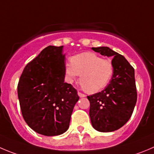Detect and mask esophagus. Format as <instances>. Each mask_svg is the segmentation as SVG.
<instances>
[{"label": "esophagus", "instance_id": "34e87169", "mask_svg": "<svg viewBox=\"0 0 154 154\" xmlns=\"http://www.w3.org/2000/svg\"><path fill=\"white\" fill-rule=\"evenodd\" d=\"M78 94L80 97H85V94H84L81 93V92H79V91H78Z\"/></svg>", "mask_w": 154, "mask_h": 154}]
</instances>
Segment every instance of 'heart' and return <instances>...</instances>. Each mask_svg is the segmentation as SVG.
Segmentation results:
<instances>
[{"label": "heart", "instance_id": "obj_1", "mask_svg": "<svg viewBox=\"0 0 154 154\" xmlns=\"http://www.w3.org/2000/svg\"><path fill=\"white\" fill-rule=\"evenodd\" d=\"M66 80L72 84L78 80L85 91L94 93L101 91L110 82L114 66L109 60L103 59L93 53H84L71 58L65 63Z\"/></svg>", "mask_w": 154, "mask_h": 154}]
</instances>
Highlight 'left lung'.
<instances>
[{"label":"left lung","mask_w":154,"mask_h":154,"mask_svg":"<svg viewBox=\"0 0 154 154\" xmlns=\"http://www.w3.org/2000/svg\"><path fill=\"white\" fill-rule=\"evenodd\" d=\"M101 55L112 57L114 73L102 91L88 96L92 126L100 132H109L123 126L131 116L136 101L134 69L122 55L108 47L92 48Z\"/></svg>","instance_id":"left-lung-1"}]
</instances>
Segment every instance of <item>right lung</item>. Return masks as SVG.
Returning <instances> with one entry per match:
<instances>
[{"label": "right lung", "instance_id": "add662e5", "mask_svg": "<svg viewBox=\"0 0 154 154\" xmlns=\"http://www.w3.org/2000/svg\"><path fill=\"white\" fill-rule=\"evenodd\" d=\"M63 46H48L23 69L17 86L20 109L27 125L37 133L56 136L69 126L79 99L71 84L64 82Z\"/></svg>", "mask_w": 154, "mask_h": 154}]
</instances>
